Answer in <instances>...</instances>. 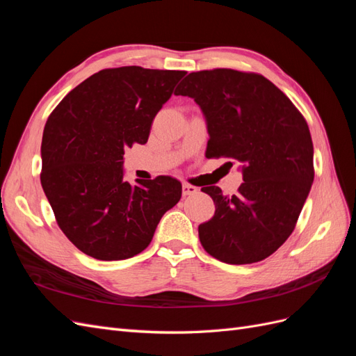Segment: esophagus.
Here are the masks:
<instances>
[{"instance_id": "esophagus-1", "label": "esophagus", "mask_w": 356, "mask_h": 356, "mask_svg": "<svg viewBox=\"0 0 356 356\" xmlns=\"http://www.w3.org/2000/svg\"><path fill=\"white\" fill-rule=\"evenodd\" d=\"M197 187L191 186V184H182V196H191L195 195V193H197Z\"/></svg>"}]
</instances>
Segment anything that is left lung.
<instances>
[{
	"label": "left lung",
	"mask_w": 356,
	"mask_h": 356,
	"mask_svg": "<svg viewBox=\"0 0 356 356\" xmlns=\"http://www.w3.org/2000/svg\"><path fill=\"white\" fill-rule=\"evenodd\" d=\"M175 95L190 96L207 117V157L243 165L236 195L202 187L215 203L213 217L199 225L202 246L227 264L264 260L294 232L314 182V144L306 118L257 72H190Z\"/></svg>",
	"instance_id": "8db88e82"
}]
</instances>
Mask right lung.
I'll return each instance as SVG.
<instances>
[{
	"instance_id": "add662e5",
	"label": "right lung",
	"mask_w": 356,
	"mask_h": 356,
	"mask_svg": "<svg viewBox=\"0 0 356 356\" xmlns=\"http://www.w3.org/2000/svg\"><path fill=\"white\" fill-rule=\"evenodd\" d=\"M186 71L106 68L63 98L41 141V186L63 234L96 260H126L152 242L181 199L170 177L123 179L124 149L145 144L156 114Z\"/></svg>"
}]
</instances>
